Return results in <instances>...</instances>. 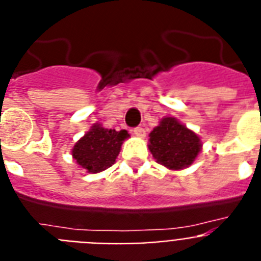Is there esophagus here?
<instances>
[{"label":"esophagus","mask_w":261,"mask_h":261,"mask_svg":"<svg viewBox=\"0 0 261 261\" xmlns=\"http://www.w3.org/2000/svg\"><path fill=\"white\" fill-rule=\"evenodd\" d=\"M133 133H134V134L139 138L146 137V131H144L143 127H135L134 130H133Z\"/></svg>","instance_id":"1"}]
</instances>
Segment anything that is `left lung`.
Returning <instances> with one entry per match:
<instances>
[{
	"label": "left lung",
	"mask_w": 261,
	"mask_h": 261,
	"mask_svg": "<svg viewBox=\"0 0 261 261\" xmlns=\"http://www.w3.org/2000/svg\"><path fill=\"white\" fill-rule=\"evenodd\" d=\"M148 137L152 156L170 170H183L191 166L201 150L200 138L176 118H163Z\"/></svg>",
	"instance_id": "8db88e82"
}]
</instances>
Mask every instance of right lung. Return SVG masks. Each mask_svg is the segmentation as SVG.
<instances>
[{
  "label": "right lung",
  "instance_id": "right-lung-1",
  "mask_svg": "<svg viewBox=\"0 0 261 261\" xmlns=\"http://www.w3.org/2000/svg\"><path fill=\"white\" fill-rule=\"evenodd\" d=\"M128 137L126 130H110L95 123L74 144L71 155L80 167L97 174L115 163L122 143Z\"/></svg>",
  "mask_w": 261,
  "mask_h": 261
}]
</instances>
